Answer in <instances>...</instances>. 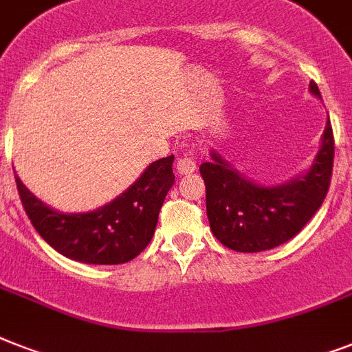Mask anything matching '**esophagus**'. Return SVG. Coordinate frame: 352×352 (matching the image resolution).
Wrapping results in <instances>:
<instances>
[{
  "label": "esophagus",
  "mask_w": 352,
  "mask_h": 352,
  "mask_svg": "<svg viewBox=\"0 0 352 352\" xmlns=\"http://www.w3.org/2000/svg\"><path fill=\"white\" fill-rule=\"evenodd\" d=\"M197 170V162L193 159L192 151H188L181 157V159H177V173H181V175H188V173H193V171Z\"/></svg>",
  "instance_id": "obj_1"
}]
</instances>
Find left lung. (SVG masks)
Listing matches in <instances>:
<instances>
[{
  "instance_id": "left-lung-1",
  "label": "left lung",
  "mask_w": 352,
  "mask_h": 352,
  "mask_svg": "<svg viewBox=\"0 0 352 352\" xmlns=\"http://www.w3.org/2000/svg\"><path fill=\"white\" fill-rule=\"evenodd\" d=\"M309 89L322 96L316 82ZM210 157L199 170L206 184L212 234L235 252L270 250L300 234L322 206L333 177V127L327 120L309 171L279 186H261L246 179L214 149Z\"/></svg>"
}]
</instances>
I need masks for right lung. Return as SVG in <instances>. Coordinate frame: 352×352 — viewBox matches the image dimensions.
Instances as JSON below:
<instances>
[{
    "label": "right lung",
    "mask_w": 352,
    "mask_h": 352,
    "mask_svg": "<svg viewBox=\"0 0 352 352\" xmlns=\"http://www.w3.org/2000/svg\"><path fill=\"white\" fill-rule=\"evenodd\" d=\"M173 155L159 159L115 201L85 214L49 208L16 177L19 199L36 232L62 256L87 265L131 261L149 245L166 195L175 182Z\"/></svg>",
    "instance_id": "obj_1"
}]
</instances>
